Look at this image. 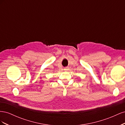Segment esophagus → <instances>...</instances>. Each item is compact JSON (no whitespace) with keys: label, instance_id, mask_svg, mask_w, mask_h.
<instances>
[{"label":"esophagus","instance_id":"obj_1","mask_svg":"<svg viewBox=\"0 0 125 125\" xmlns=\"http://www.w3.org/2000/svg\"><path fill=\"white\" fill-rule=\"evenodd\" d=\"M65 70H69V68H68V67H66V68H65Z\"/></svg>","mask_w":125,"mask_h":125}]
</instances>
